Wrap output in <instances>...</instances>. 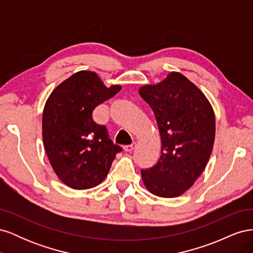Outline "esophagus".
Wrapping results in <instances>:
<instances>
[{"mask_svg":"<svg viewBox=\"0 0 253 253\" xmlns=\"http://www.w3.org/2000/svg\"><path fill=\"white\" fill-rule=\"evenodd\" d=\"M134 147H135V143L127 144V145H125V147H124V150H125L126 152H131V151H133Z\"/></svg>","mask_w":253,"mask_h":253,"instance_id":"34e87169","label":"esophagus"}]
</instances>
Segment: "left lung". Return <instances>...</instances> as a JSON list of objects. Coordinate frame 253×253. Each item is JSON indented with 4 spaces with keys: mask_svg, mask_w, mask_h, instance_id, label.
Here are the masks:
<instances>
[{
    "mask_svg": "<svg viewBox=\"0 0 253 253\" xmlns=\"http://www.w3.org/2000/svg\"><path fill=\"white\" fill-rule=\"evenodd\" d=\"M139 95L154 112L162 139V155L154 167L141 170L142 181L156 196H180L200 177L212 153V105L193 82L177 72L157 84L141 86Z\"/></svg>",
    "mask_w": 253,
    "mask_h": 253,
    "instance_id": "obj_1",
    "label": "left lung"
}]
</instances>
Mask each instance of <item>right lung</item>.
<instances>
[{
	"instance_id": "add662e5",
	"label": "right lung",
	"mask_w": 253,
	"mask_h": 253,
	"mask_svg": "<svg viewBox=\"0 0 253 253\" xmlns=\"http://www.w3.org/2000/svg\"><path fill=\"white\" fill-rule=\"evenodd\" d=\"M121 89L110 87L95 73L80 71L52 90L45 102L42 136L45 152L59 179L75 190L98 186L121 148L109 138L91 114Z\"/></svg>"
}]
</instances>
